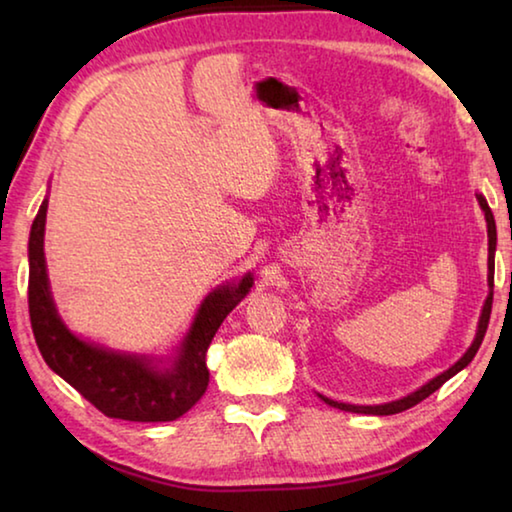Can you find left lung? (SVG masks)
Here are the masks:
<instances>
[{
  "label": "left lung",
  "mask_w": 512,
  "mask_h": 512,
  "mask_svg": "<svg viewBox=\"0 0 512 512\" xmlns=\"http://www.w3.org/2000/svg\"><path fill=\"white\" fill-rule=\"evenodd\" d=\"M479 198V205L485 214V223H488V287L490 293L488 298H485V305L481 309V318H479V329H476V336L470 348L463 354L461 359H458L452 368H447L445 372H440L438 377H433L427 384L420 386L418 391L402 397V400H395V402H388V404H375V406H357V404H345V402H334L329 400V397L320 395V400L325 404L334 406V409H341V411H350V413H366V415H393V413H402L406 409H411V406L420 404L422 400H427L431 393H436L440 386L445 384L447 379H452L456 372H461L467 363L474 359V354L479 352L481 343H483V336H485V329H488V320H490V311H492V287H495V248H497V225H495V216H492V210L488 207V201L481 194H476Z\"/></svg>",
  "instance_id": "obj_1"
}]
</instances>
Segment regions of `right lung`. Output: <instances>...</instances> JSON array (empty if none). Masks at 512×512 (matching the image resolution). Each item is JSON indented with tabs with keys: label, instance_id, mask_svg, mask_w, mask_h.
Here are the masks:
<instances>
[{
	"label": "right lung",
	"instance_id": "1",
	"mask_svg": "<svg viewBox=\"0 0 512 512\" xmlns=\"http://www.w3.org/2000/svg\"><path fill=\"white\" fill-rule=\"evenodd\" d=\"M47 205L45 198L29 237V316L42 359L108 418L131 422L180 418L207 391V348L223 318L253 287V275H244L237 284H223L203 300L178 354L164 366L146 354L101 348L69 332L51 298L45 264Z\"/></svg>",
	"mask_w": 512,
	"mask_h": 512
}]
</instances>
